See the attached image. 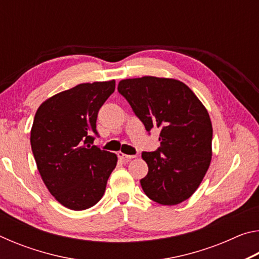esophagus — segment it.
<instances>
[{"label":"esophagus","mask_w":259,"mask_h":259,"mask_svg":"<svg viewBox=\"0 0 259 259\" xmlns=\"http://www.w3.org/2000/svg\"><path fill=\"white\" fill-rule=\"evenodd\" d=\"M117 156H119L120 159L123 161H130L131 159H135L136 157V155H128V154H124V153H122V152L117 153Z\"/></svg>","instance_id":"esophagus-1"}]
</instances>
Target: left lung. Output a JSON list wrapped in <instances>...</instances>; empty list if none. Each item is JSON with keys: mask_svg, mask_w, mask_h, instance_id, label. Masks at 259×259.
Segmentation results:
<instances>
[{"mask_svg": "<svg viewBox=\"0 0 259 259\" xmlns=\"http://www.w3.org/2000/svg\"><path fill=\"white\" fill-rule=\"evenodd\" d=\"M147 131L160 130L161 146L143 152L148 172L140 179L151 200L175 205L187 200L200 186L211 161L212 125L208 111L195 94L175 78L143 76L119 82Z\"/></svg>", "mask_w": 259, "mask_h": 259, "instance_id": "obj_1", "label": "left lung"}]
</instances>
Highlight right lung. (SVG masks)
Instances as JSON below:
<instances>
[{
  "instance_id": "1",
  "label": "right lung",
  "mask_w": 259,
  "mask_h": 259,
  "mask_svg": "<svg viewBox=\"0 0 259 259\" xmlns=\"http://www.w3.org/2000/svg\"><path fill=\"white\" fill-rule=\"evenodd\" d=\"M115 81L81 83L41 104L30 145L43 183L64 207L85 210L103 198L117 156L93 145L100 107Z\"/></svg>"
}]
</instances>
